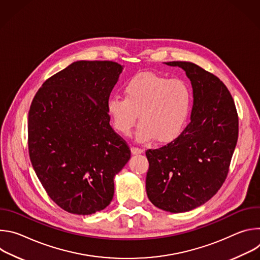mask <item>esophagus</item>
Here are the masks:
<instances>
[{"mask_svg": "<svg viewBox=\"0 0 260 260\" xmlns=\"http://www.w3.org/2000/svg\"><path fill=\"white\" fill-rule=\"evenodd\" d=\"M142 152H143L142 148L135 147V146L132 147V153H133V154H140V153H142Z\"/></svg>", "mask_w": 260, "mask_h": 260, "instance_id": "34e87169", "label": "esophagus"}]
</instances>
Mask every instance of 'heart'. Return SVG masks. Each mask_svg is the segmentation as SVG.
<instances>
[{
    "instance_id": "1",
    "label": "heart",
    "mask_w": 260,
    "mask_h": 260,
    "mask_svg": "<svg viewBox=\"0 0 260 260\" xmlns=\"http://www.w3.org/2000/svg\"><path fill=\"white\" fill-rule=\"evenodd\" d=\"M123 93L124 98L109 99L108 112L114 127L123 136L132 133L140 113L137 132L140 142L153 137L157 142H169L181 134L190 116L193 91L183 79L144 72L125 83Z\"/></svg>"
}]
</instances>
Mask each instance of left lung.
<instances>
[{
	"instance_id": "obj_1",
	"label": "left lung",
	"mask_w": 260,
	"mask_h": 260,
	"mask_svg": "<svg viewBox=\"0 0 260 260\" xmlns=\"http://www.w3.org/2000/svg\"><path fill=\"white\" fill-rule=\"evenodd\" d=\"M186 72L193 89L190 122L173 141L148 149L146 191L171 213L193 210L224 183L239 136L234 99L218 77L189 61H169Z\"/></svg>"
}]
</instances>
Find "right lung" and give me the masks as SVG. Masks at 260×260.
I'll list each match as a JSON object with an SVG mask.
<instances>
[{
    "instance_id": "1",
    "label": "right lung",
    "mask_w": 260,
    "mask_h": 260,
    "mask_svg": "<svg viewBox=\"0 0 260 260\" xmlns=\"http://www.w3.org/2000/svg\"><path fill=\"white\" fill-rule=\"evenodd\" d=\"M121 72L115 61L73 62L48 78L30 104L31 166L49 198L69 213L105 209L114 196V176L131 158L107 107Z\"/></svg>"
}]
</instances>
